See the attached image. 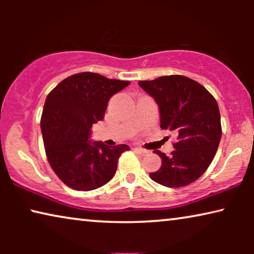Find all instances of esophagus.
Wrapping results in <instances>:
<instances>
[{"mask_svg":"<svg viewBox=\"0 0 254 254\" xmlns=\"http://www.w3.org/2000/svg\"><path fill=\"white\" fill-rule=\"evenodd\" d=\"M133 150H134V152H136V154L141 155V156H145L148 154L147 150H144V149H141V148H134Z\"/></svg>","mask_w":254,"mask_h":254,"instance_id":"esophagus-1","label":"esophagus"}]
</instances>
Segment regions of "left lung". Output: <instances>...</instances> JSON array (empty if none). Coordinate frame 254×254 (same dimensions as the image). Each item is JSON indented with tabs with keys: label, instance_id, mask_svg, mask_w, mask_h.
Listing matches in <instances>:
<instances>
[{
	"label": "left lung",
	"instance_id": "left-lung-1",
	"mask_svg": "<svg viewBox=\"0 0 254 254\" xmlns=\"http://www.w3.org/2000/svg\"><path fill=\"white\" fill-rule=\"evenodd\" d=\"M138 85L158 105L162 129L177 134L171 156L155 150L162 166L149 176L166 187H182L195 182L210 165L221 141L216 100L199 83L180 75L140 81Z\"/></svg>",
	"mask_w": 254,
	"mask_h": 254
}]
</instances>
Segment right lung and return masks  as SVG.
Returning a JSON list of instances; mask_svg holds the SVG:
<instances>
[{
	"label": "right lung",
	"mask_w": 254,
	"mask_h": 254,
	"mask_svg": "<svg viewBox=\"0 0 254 254\" xmlns=\"http://www.w3.org/2000/svg\"><path fill=\"white\" fill-rule=\"evenodd\" d=\"M129 83L79 72L48 93L40 123L45 150L52 169L70 189L96 190L116 175L118 159L129 147H109L90 137L92 125L103 120L111 97Z\"/></svg>",
	"instance_id": "1"
}]
</instances>
